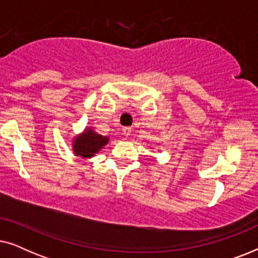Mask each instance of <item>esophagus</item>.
<instances>
[{
	"mask_svg": "<svg viewBox=\"0 0 258 258\" xmlns=\"http://www.w3.org/2000/svg\"><path fill=\"white\" fill-rule=\"evenodd\" d=\"M122 133L124 136H129L130 134H132V128H130V126H125V128L122 129Z\"/></svg>",
	"mask_w": 258,
	"mask_h": 258,
	"instance_id": "esophagus-1",
	"label": "esophagus"
}]
</instances>
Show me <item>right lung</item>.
I'll return each instance as SVG.
<instances>
[{
    "label": "right lung",
    "mask_w": 258,
    "mask_h": 258,
    "mask_svg": "<svg viewBox=\"0 0 258 258\" xmlns=\"http://www.w3.org/2000/svg\"><path fill=\"white\" fill-rule=\"evenodd\" d=\"M109 142L107 136H102L95 132L94 128H87L82 134L73 140V151L75 156L91 158Z\"/></svg>",
    "instance_id": "1"
}]
</instances>
